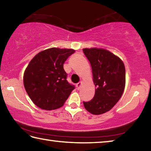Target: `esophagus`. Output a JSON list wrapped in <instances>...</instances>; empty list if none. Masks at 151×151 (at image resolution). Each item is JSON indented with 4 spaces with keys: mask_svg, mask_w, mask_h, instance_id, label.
<instances>
[{
    "mask_svg": "<svg viewBox=\"0 0 151 151\" xmlns=\"http://www.w3.org/2000/svg\"><path fill=\"white\" fill-rule=\"evenodd\" d=\"M81 85H82V83H78L76 84V88H77V90H80V88L81 87Z\"/></svg>",
    "mask_w": 151,
    "mask_h": 151,
    "instance_id": "1",
    "label": "esophagus"
}]
</instances>
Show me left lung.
<instances>
[{"mask_svg":"<svg viewBox=\"0 0 151 151\" xmlns=\"http://www.w3.org/2000/svg\"><path fill=\"white\" fill-rule=\"evenodd\" d=\"M91 63L95 94L91 101L83 102L93 114L105 113L121 99L125 87V67L119 57L103 48H83Z\"/></svg>","mask_w":151,"mask_h":151,"instance_id":"obj_1","label":"left lung"}]
</instances>
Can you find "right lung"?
<instances>
[{
    "label": "right lung",
    "instance_id": "obj_1",
    "mask_svg": "<svg viewBox=\"0 0 151 151\" xmlns=\"http://www.w3.org/2000/svg\"><path fill=\"white\" fill-rule=\"evenodd\" d=\"M75 52L73 49L50 48L30 60L24 73V88L39 108L51 111L63 106L75 86L66 81L63 64Z\"/></svg>",
    "mask_w": 151,
    "mask_h": 151
}]
</instances>
